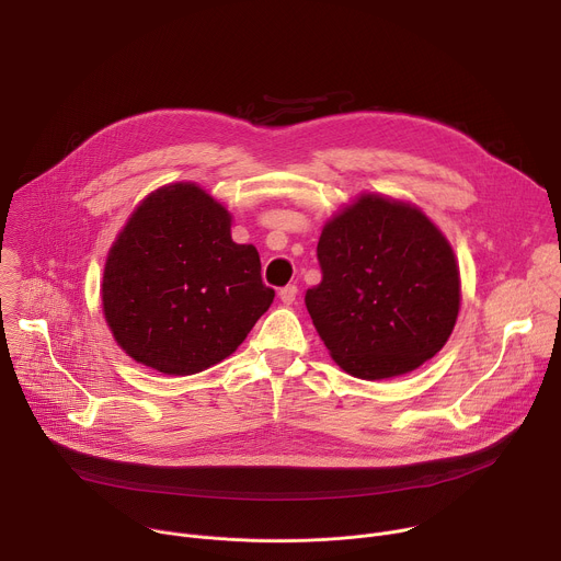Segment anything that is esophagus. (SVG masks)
<instances>
[{
    "label": "esophagus",
    "mask_w": 561,
    "mask_h": 561,
    "mask_svg": "<svg viewBox=\"0 0 561 561\" xmlns=\"http://www.w3.org/2000/svg\"><path fill=\"white\" fill-rule=\"evenodd\" d=\"M279 299H282L286 306H290V304L297 299V286H295V284L284 286V288L279 290Z\"/></svg>",
    "instance_id": "1"
}]
</instances>
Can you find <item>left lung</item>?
Returning <instances> with one entry per match:
<instances>
[{
	"instance_id": "1",
	"label": "left lung",
	"mask_w": 561,
	"mask_h": 561,
	"mask_svg": "<svg viewBox=\"0 0 561 561\" xmlns=\"http://www.w3.org/2000/svg\"><path fill=\"white\" fill-rule=\"evenodd\" d=\"M317 260L322 282L304 301L348 375H404L448 342L459 312V268L448 239L420 208L362 195L324 226Z\"/></svg>"
}]
</instances>
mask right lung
<instances>
[{
  "label": "right lung",
  "instance_id": "obj_1",
  "mask_svg": "<svg viewBox=\"0 0 561 561\" xmlns=\"http://www.w3.org/2000/svg\"><path fill=\"white\" fill-rule=\"evenodd\" d=\"M260 253L234 244L230 213L191 182L150 193L108 251L102 304L115 342L164 375L206 370L273 304Z\"/></svg>",
  "mask_w": 561,
  "mask_h": 561
}]
</instances>
